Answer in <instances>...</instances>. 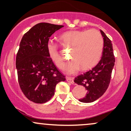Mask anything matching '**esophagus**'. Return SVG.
<instances>
[{
  "mask_svg": "<svg viewBox=\"0 0 131 131\" xmlns=\"http://www.w3.org/2000/svg\"><path fill=\"white\" fill-rule=\"evenodd\" d=\"M66 81L69 83L72 84H74V81H73V79L72 78H71V77H67L66 78Z\"/></svg>",
  "mask_w": 131,
  "mask_h": 131,
  "instance_id": "obj_1",
  "label": "esophagus"
}]
</instances>
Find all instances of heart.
<instances>
[{
	"instance_id": "obj_1",
	"label": "heart",
	"mask_w": 131,
	"mask_h": 131,
	"mask_svg": "<svg viewBox=\"0 0 131 131\" xmlns=\"http://www.w3.org/2000/svg\"><path fill=\"white\" fill-rule=\"evenodd\" d=\"M63 45L72 48L73 59L66 65L65 69L69 73L77 72L80 68L87 70L98 63L102 56L103 39L102 34L97 30L71 31L60 36ZM48 53L51 59L60 68L64 66V59L58 50V46L52 40L47 44Z\"/></svg>"
}]
</instances>
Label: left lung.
I'll return each instance as SVG.
<instances>
[{
	"label": "left lung",
	"instance_id": "left-lung-1",
	"mask_svg": "<svg viewBox=\"0 0 131 131\" xmlns=\"http://www.w3.org/2000/svg\"><path fill=\"white\" fill-rule=\"evenodd\" d=\"M100 32L103 37V45L102 58L98 64L83 74L75 78L74 82L84 86L86 90L85 96L79 99L82 103H91L102 96L110 84L115 58L111 40L103 31Z\"/></svg>",
	"mask_w": 131,
	"mask_h": 131
}]
</instances>
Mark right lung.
I'll return each mask as SVG.
<instances>
[{"label": "right lung", "instance_id": "obj_1", "mask_svg": "<svg viewBox=\"0 0 131 131\" xmlns=\"http://www.w3.org/2000/svg\"><path fill=\"white\" fill-rule=\"evenodd\" d=\"M63 25L41 23L24 35L16 54L18 82L25 97L36 103H45L54 94L56 85L65 81L50 58L47 49L49 38Z\"/></svg>", "mask_w": 131, "mask_h": 131}]
</instances>
